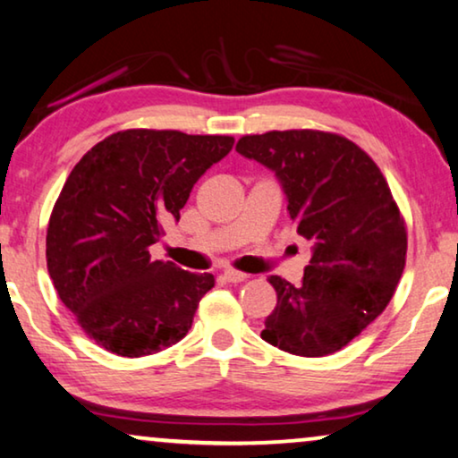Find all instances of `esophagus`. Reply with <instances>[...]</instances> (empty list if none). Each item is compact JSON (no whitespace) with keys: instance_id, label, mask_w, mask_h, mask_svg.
Returning a JSON list of instances; mask_svg holds the SVG:
<instances>
[{"instance_id":"obj_1","label":"esophagus","mask_w":458,"mask_h":458,"mask_svg":"<svg viewBox=\"0 0 458 458\" xmlns=\"http://www.w3.org/2000/svg\"><path fill=\"white\" fill-rule=\"evenodd\" d=\"M222 276L228 280V283H242V280L249 278V274L239 272V270H233V267H224Z\"/></svg>"}]
</instances>
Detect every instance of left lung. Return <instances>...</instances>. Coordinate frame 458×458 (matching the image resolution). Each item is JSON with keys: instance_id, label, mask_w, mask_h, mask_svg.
I'll return each mask as SVG.
<instances>
[{"instance_id": "obj_1", "label": "left lung", "mask_w": 458, "mask_h": 458, "mask_svg": "<svg viewBox=\"0 0 458 458\" xmlns=\"http://www.w3.org/2000/svg\"><path fill=\"white\" fill-rule=\"evenodd\" d=\"M236 152L276 175L297 234L312 241L300 286L270 276L278 301L261 339L308 358L341 350L386 310L404 270V219L386 178L337 133L267 131Z\"/></svg>"}]
</instances>
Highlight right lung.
<instances>
[{"instance_id":"1","label":"right lung","mask_w":458,"mask_h":458,"mask_svg":"<svg viewBox=\"0 0 458 458\" xmlns=\"http://www.w3.org/2000/svg\"><path fill=\"white\" fill-rule=\"evenodd\" d=\"M233 144L230 136L127 130L98 142L72 169L47 225V272L98 345L138 358L188 333L213 274L152 259L148 249Z\"/></svg>"}]
</instances>
